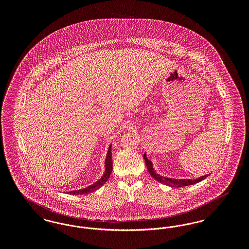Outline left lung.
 Returning <instances> with one entry per match:
<instances>
[{
	"mask_svg": "<svg viewBox=\"0 0 249 249\" xmlns=\"http://www.w3.org/2000/svg\"><path fill=\"white\" fill-rule=\"evenodd\" d=\"M143 159H144L145 165H146V168H147L150 176L154 178L155 180H157L158 182L162 183L166 186H169V187H172V188H181V187L190 186V185L196 184L198 182H201V180H203L204 178L208 177V175H205L203 177L196 178V179H176V178H164V177H161L160 175L156 173L153 164H152V161L147 159L146 153L143 154Z\"/></svg>",
	"mask_w": 249,
	"mask_h": 249,
	"instance_id": "obj_1",
	"label": "left lung"
}]
</instances>
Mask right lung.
<instances>
[{
  "label": "right lung",
  "mask_w": 249,
  "mask_h": 249,
  "mask_svg": "<svg viewBox=\"0 0 249 249\" xmlns=\"http://www.w3.org/2000/svg\"><path fill=\"white\" fill-rule=\"evenodd\" d=\"M112 143H110L108 150H107V158L105 160V166H106V170L105 173L103 175V177L100 178L99 180H97L95 183L92 185L85 188V189H81V190H71L69 191L68 193L71 194V195H85V194H89L91 193L95 190H99L107 180L108 178H110V175L112 173V169H113V161H112Z\"/></svg>",
  "instance_id": "1"
}]
</instances>
